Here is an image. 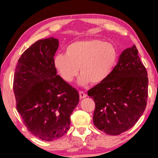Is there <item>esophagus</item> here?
Segmentation results:
<instances>
[{"label": "esophagus", "mask_w": 158, "mask_h": 158, "mask_svg": "<svg viewBox=\"0 0 158 158\" xmlns=\"http://www.w3.org/2000/svg\"><path fill=\"white\" fill-rule=\"evenodd\" d=\"M79 97H80V99H83V98L87 97V94H85L83 91H81V90L79 92Z\"/></svg>", "instance_id": "esophagus-1"}]
</instances>
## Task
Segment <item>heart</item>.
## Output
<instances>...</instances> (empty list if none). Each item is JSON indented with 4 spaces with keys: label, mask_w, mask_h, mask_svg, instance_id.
Segmentation results:
<instances>
[{
    "label": "heart",
    "mask_w": 158,
    "mask_h": 158,
    "mask_svg": "<svg viewBox=\"0 0 158 158\" xmlns=\"http://www.w3.org/2000/svg\"><path fill=\"white\" fill-rule=\"evenodd\" d=\"M117 61V52L110 43L85 39L69 44L64 54H57L53 64L63 80L71 82L80 71L81 85L99 84L111 74Z\"/></svg>",
    "instance_id": "1"
}]
</instances>
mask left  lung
<instances>
[{
  "instance_id": "8db88e82",
  "label": "left lung",
  "mask_w": 158,
  "mask_h": 158,
  "mask_svg": "<svg viewBox=\"0 0 158 158\" xmlns=\"http://www.w3.org/2000/svg\"><path fill=\"white\" fill-rule=\"evenodd\" d=\"M147 76L135 45L126 49L108 79L88 92L95 102L93 120L98 129L118 135L135 126L147 104Z\"/></svg>"
}]
</instances>
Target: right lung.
<instances>
[{"instance_id": "obj_1", "label": "right lung", "mask_w": 158, "mask_h": 158, "mask_svg": "<svg viewBox=\"0 0 158 158\" xmlns=\"http://www.w3.org/2000/svg\"><path fill=\"white\" fill-rule=\"evenodd\" d=\"M58 47L54 38L32 44L19 58L13 79L16 108L23 125L45 141L68 132L79 101L77 90L56 74L53 57Z\"/></svg>"}]
</instances>
